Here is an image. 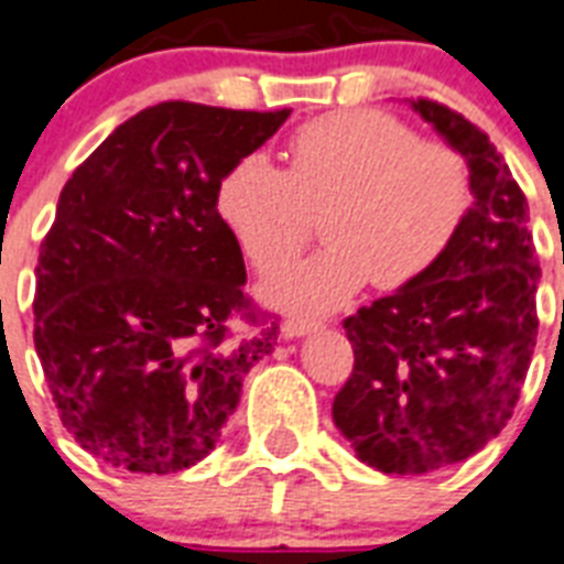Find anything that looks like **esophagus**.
<instances>
[{"instance_id": "esophagus-1", "label": "esophagus", "mask_w": 564, "mask_h": 564, "mask_svg": "<svg viewBox=\"0 0 564 564\" xmlns=\"http://www.w3.org/2000/svg\"><path fill=\"white\" fill-rule=\"evenodd\" d=\"M322 327V322H304V318H290V322H283L281 333L283 338H301V336H310L315 329Z\"/></svg>"}]
</instances>
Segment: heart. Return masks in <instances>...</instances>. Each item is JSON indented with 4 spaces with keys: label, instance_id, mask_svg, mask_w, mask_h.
<instances>
[{
    "label": "heart",
    "instance_id": "heart-1",
    "mask_svg": "<svg viewBox=\"0 0 564 564\" xmlns=\"http://www.w3.org/2000/svg\"><path fill=\"white\" fill-rule=\"evenodd\" d=\"M466 208L460 155L377 109L315 118L290 139V171L249 153L217 185L219 219L258 272L286 267L313 217L327 214V249L263 283L269 304L306 315L347 304L370 281H416L455 240Z\"/></svg>",
    "mask_w": 564,
    "mask_h": 564
}]
</instances>
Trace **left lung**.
<instances>
[{"label": "left lung", "mask_w": 564, "mask_h": 564, "mask_svg": "<svg viewBox=\"0 0 564 564\" xmlns=\"http://www.w3.org/2000/svg\"><path fill=\"white\" fill-rule=\"evenodd\" d=\"M469 167L473 208L441 260L345 322L354 373L333 423L361 464L425 475L501 434L535 347L542 269L528 199L487 132L434 100H411Z\"/></svg>", "instance_id": "left-lung-1"}]
</instances>
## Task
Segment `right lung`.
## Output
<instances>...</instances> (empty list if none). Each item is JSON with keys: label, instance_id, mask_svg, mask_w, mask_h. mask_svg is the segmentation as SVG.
<instances>
[{"label": "right lung", "instance_id": "add662e5", "mask_svg": "<svg viewBox=\"0 0 564 564\" xmlns=\"http://www.w3.org/2000/svg\"><path fill=\"white\" fill-rule=\"evenodd\" d=\"M286 118L167 100L116 127L59 191L36 263L34 345L89 455L144 475L199 464L278 345L274 322L228 341L246 263L217 185Z\"/></svg>", "mask_w": 564, "mask_h": 564}]
</instances>
